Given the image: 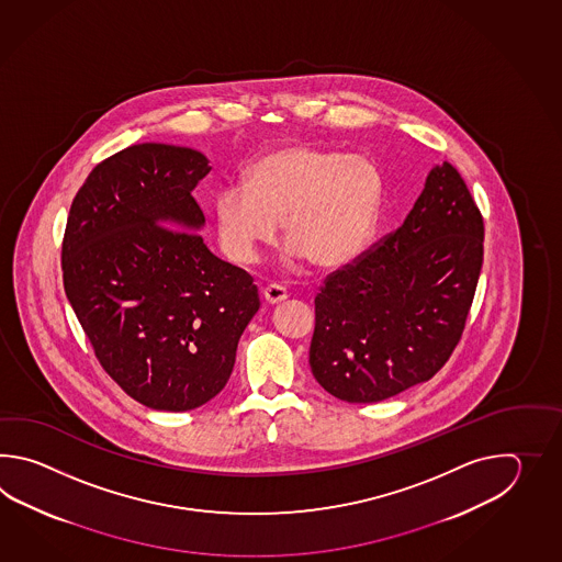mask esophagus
Returning a JSON list of instances; mask_svg holds the SVG:
<instances>
[{
	"instance_id": "esophagus-1",
	"label": "esophagus",
	"mask_w": 562,
	"mask_h": 562,
	"mask_svg": "<svg viewBox=\"0 0 562 562\" xmlns=\"http://www.w3.org/2000/svg\"><path fill=\"white\" fill-rule=\"evenodd\" d=\"M263 297L269 305H276V303H281V301H285L286 299V289L283 285H277V283H271V285H267L263 289Z\"/></svg>"
}]
</instances>
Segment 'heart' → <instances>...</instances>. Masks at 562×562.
Returning a JSON list of instances; mask_svg holds the SVG:
<instances>
[{"instance_id": "heart-1", "label": "heart", "mask_w": 562, "mask_h": 562, "mask_svg": "<svg viewBox=\"0 0 562 562\" xmlns=\"http://www.w3.org/2000/svg\"><path fill=\"white\" fill-rule=\"evenodd\" d=\"M382 194V172L368 156L285 144L257 158L245 182L216 192V237L231 261L251 265L283 221L293 255L337 269L368 245Z\"/></svg>"}]
</instances>
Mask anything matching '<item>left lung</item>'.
<instances>
[{"mask_svg":"<svg viewBox=\"0 0 562 562\" xmlns=\"http://www.w3.org/2000/svg\"><path fill=\"white\" fill-rule=\"evenodd\" d=\"M482 243L467 182L436 165L404 225L323 281L310 347L323 390L373 404L442 370L472 307Z\"/></svg>","mask_w":562,"mask_h":562,"instance_id":"left-lung-1","label":"left lung"}]
</instances>
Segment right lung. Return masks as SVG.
Wrapping results in <instances>:
<instances>
[{"label":"right lung","instance_id":"add662e5","mask_svg":"<svg viewBox=\"0 0 562 562\" xmlns=\"http://www.w3.org/2000/svg\"><path fill=\"white\" fill-rule=\"evenodd\" d=\"M209 172L187 146H128L88 175L64 233V289L95 358L153 409L213 400L261 305L252 277L196 233L204 215L192 191Z\"/></svg>","mask_w":562,"mask_h":562}]
</instances>
